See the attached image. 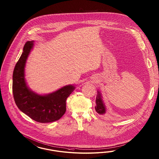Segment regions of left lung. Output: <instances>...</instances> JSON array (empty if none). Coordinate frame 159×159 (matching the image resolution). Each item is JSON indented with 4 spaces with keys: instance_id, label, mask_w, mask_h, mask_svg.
Instances as JSON below:
<instances>
[{
    "instance_id": "left-lung-1",
    "label": "left lung",
    "mask_w": 159,
    "mask_h": 159,
    "mask_svg": "<svg viewBox=\"0 0 159 159\" xmlns=\"http://www.w3.org/2000/svg\"><path fill=\"white\" fill-rule=\"evenodd\" d=\"M95 110L98 114L101 115L106 113V107L103 104V102L101 99V95L99 93L96 98Z\"/></svg>"
}]
</instances>
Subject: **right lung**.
I'll list each match as a JSON object with an SVG mask.
<instances>
[{"label": "right lung", "mask_w": 159, "mask_h": 159, "mask_svg": "<svg viewBox=\"0 0 159 159\" xmlns=\"http://www.w3.org/2000/svg\"><path fill=\"white\" fill-rule=\"evenodd\" d=\"M33 41H27L15 66L13 75V94L15 102L21 111L40 123L59 120L66 112V101L75 89L72 85L63 87L53 93L40 96L31 92L24 79V66Z\"/></svg>", "instance_id": "1"}]
</instances>
